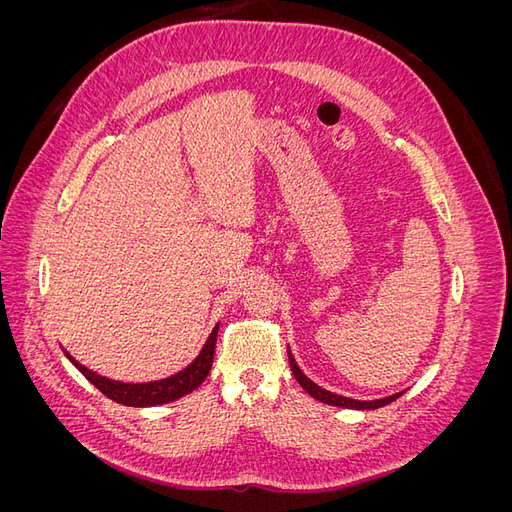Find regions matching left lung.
<instances>
[{
	"instance_id": "obj_1",
	"label": "left lung",
	"mask_w": 512,
	"mask_h": 512,
	"mask_svg": "<svg viewBox=\"0 0 512 512\" xmlns=\"http://www.w3.org/2000/svg\"><path fill=\"white\" fill-rule=\"evenodd\" d=\"M288 361H290V369H292L294 378L299 380V384L303 386V389H305L309 395H312V397L318 399V401H322V404L339 406V408H352V410H376V408H382V406H386V404H391V401H395L399 395H404V393H395V395H391V397L374 399V401H359V399H350V397L335 395V393H331V391H324L322 386H318L316 382H312V380H309V378L303 374L301 367L297 365V361H294V356H292L290 348H288Z\"/></svg>"
}]
</instances>
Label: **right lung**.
<instances>
[{
  "label": "right lung",
  "instance_id": "right-lung-1",
  "mask_svg": "<svg viewBox=\"0 0 512 512\" xmlns=\"http://www.w3.org/2000/svg\"><path fill=\"white\" fill-rule=\"evenodd\" d=\"M218 329H220V324H215V329L211 331L203 350H200V354L188 367L181 369L179 374H175V376L164 378V380H156V382H143V384L117 382V380H111V378L98 376L96 371H91L85 365H81L79 361H74L68 352H66V356L72 361V365L79 369L81 374L91 384H94L102 395L117 401V404L134 406V408L160 406V404H168V401H175L183 395L192 393L194 389H198V386L205 382V378L209 376V371H211V365H213V352H215V339H218Z\"/></svg>",
  "mask_w": 512,
  "mask_h": 512
}]
</instances>
